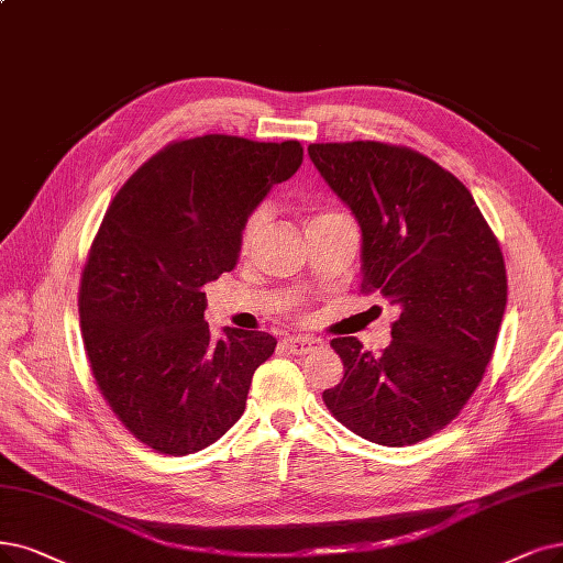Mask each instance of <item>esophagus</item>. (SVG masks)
<instances>
[{
    "label": "esophagus",
    "instance_id": "esophagus-1",
    "mask_svg": "<svg viewBox=\"0 0 563 563\" xmlns=\"http://www.w3.org/2000/svg\"><path fill=\"white\" fill-rule=\"evenodd\" d=\"M283 343L289 352H295V355H306V352L322 347V339L318 336H287Z\"/></svg>",
    "mask_w": 563,
    "mask_h": 563
}]
</instances>
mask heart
I'll list each match as a JSON object with an SVG mask.
<instances>
[{
	"instance_id": "obj_1",
	"label": "heart",
	"mask_w": 563,
	"mask_h": 563,
	"mask_svg": "<svg viewBox=\"0 0 563 563\" xmlns=\"http://www.w3.org/2000/svg\"><path fill=\"white\" fill-rule=\"evenodd\" d=\"M324 216H334V213H318V216H313V220L324 218ZM313 220H310V222H313ZM262 224H264V211L250 213V218L245 220V224H243V229H241V250H250V247H253V243H255V239H257V234H260Z\"/></svg>"
}]
</instances>
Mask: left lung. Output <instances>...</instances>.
I'll return each instance as SVG.
<instances>
[{
  "instance_id": "obj_1",
  "label": "left lung",
  "mask_w": 563,
  "mask_h": 563,
  "mask_svg": "<svg viewBox=\"0 0 563 563\" xmlns=\"http://www.w3.org/2000/svg\"><path fill=\"white\" fill-rule=\"evenodd\" d=\"M362 229V289L401 308L380 352L341 336L343 380L322 391L362 439L404 448L445 429L481 385L504 320L501 247L462 180L406 145L310 143Z\"/></svg>"
}]
</instances>
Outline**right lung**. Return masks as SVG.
Listing matches in <instances>:
<instances>
[{
    "label": "right lung",
    "mask_w": 563,
    "mask_h": 563,
    "mask_svg": "<svg viewBox=\"0 0 563 563\" xmlns=\"http://www.w3.org/2000/svg\"><path fill=\"white\" fill-rule=\"evenodd\" d=\"M303 162L299 141H174L113 197L82 268L78 313L92 378L134 439L162 454L216 443L245 410L266 331L211 339L203 285L236 266L241 229Z\"/></svg>",
    "instance_id": "1"
}]
</instances>
